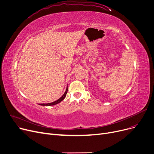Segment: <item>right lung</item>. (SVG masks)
Instances as JSON below:
<instances>
[{"label": "right lung", "instance_id": "right-lung-1", "mask_svg": "<svg viewBox=\"0 0 154 154\" xmlns=\"http://www.w3.org/2000/svg\"><path fill=\"white\" fill-rule=\"evenodd\" d=\"M67 91H68V88L67 87L66 88V92H65V93L63 94V95L61 97L60 99H59L57 100H56L55 102H53L52 103H41V104H39L40 105V106H54V105H56L57 104L59 103H60L61 101H62L65 97H66V96L67 95Z\"/></svg>", "mask_w": 154, "mask_h": 154}]
</instances>
